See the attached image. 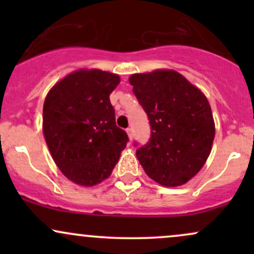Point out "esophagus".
Returning a JSON list of instances; mask_svg holds the SVG:
<instances>
[{
    "label": "esophagus",
    "instance_id": "1",
    "mask_svg": "<svg viewBox=\"0 0 254 254\" xmlns=\"http://www.w3.org/2000/svg\"><path fill=\"white\" fill-rule=\"evenodd\" d=\"M127 137H129L130 141H132V130H131L130 127H127Z\"/></svg>",
    "mask_w": 254,
    "mask_h": 254
}]
</instances>
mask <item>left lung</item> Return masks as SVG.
Returning a JSON list of instances; mask_svg holds the SVG:
<instances>
[{"mask_svg": "<svg viewBox=\"0 0 254 254\" xmlns=\"http://www.w3.org/2000/svg\"><path fill=\"white\" fill-rule=\"evenodd\" d=\"M129 82L151 129L149 142L136 151L139 164L160 185H184L210 155L215 122L208 99L172 69L132 74Z\"/></svg>", "mask_w": 254, "mask_h": 254, "instance_id": "1", "label": "left lung"}]
</instances>
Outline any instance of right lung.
Listing matches in <instances>:
<instances>
[{"label": "right lung", "instance_id": "1", "mask_svg": "<svg viewBox=\"0 0 254 254\" xmlns=\"http://www.w3.org/2000/svg\"><path fill=\"white\" fill-rule=\"evenodd\" d=\"M117 74L78 69L49 90L43 107V132L55 164L81 186L107 179L129 141L116 125L110 94Z\"/></svg>", "mask_w": 254, "mask_h": 254}]
</instances>
